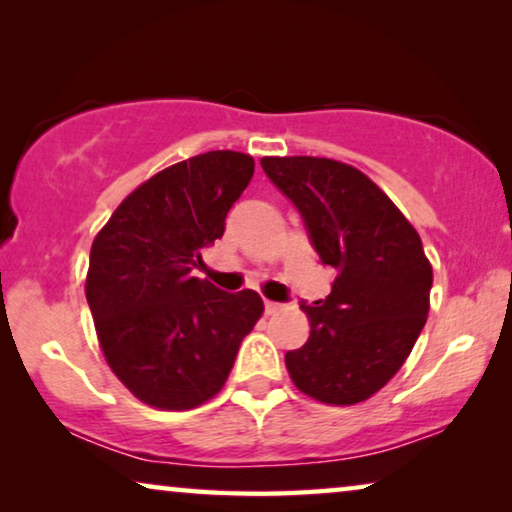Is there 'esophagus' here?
<instances>
[{
    "label": "esophagus",
    "instance_id": "34e87169",
    "mask_svg": "<svg viewBox=\"0 0 512 512\" xmlns=\"http://www.w3.org/2000/svg\"><path fill=\"white\" fill-rule=\"evenodd\" d=\"M278 311H280V304H276V301H269V299L264 301V313L266 315H273V313H278Z\"/></svg>",
    "mask_w": 512,
    "mask_h": 512
}]
</instances>
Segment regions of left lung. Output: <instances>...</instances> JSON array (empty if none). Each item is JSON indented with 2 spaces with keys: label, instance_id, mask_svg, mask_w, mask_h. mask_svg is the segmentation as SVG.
<instances>
[{
  "label": "left lung",
  "instance_id": "left-lung-1",
  "mask_svg": "<svg viewBox=\"0 0 512 512\" xmlns=\"http://www.w3.org/2000/svg\"><path fill=\"white\" fill-rule=\"evenodd\" d=\"M262 169L297 206L320 262L336 269L327 299L301 301L311 336L285 355L292 383L331 406L369 399L427 322L434 273L420 234L350 164L297 155L262 157Z\"/></svg>",
  "mask_w": 512,
  "mask_h": 512
}]
</instances>
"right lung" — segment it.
I'll return each mask as SVG.
<instances>
[{
    "instance_id": "obj_1",
    "label": "right lung",
    "mask_w": 512,
    "mask_h": 512,
    "mask_svg": "<svg viewBox=\"0 0 512 512\" xmlns=\"http://www.w3.org/2000/svg\"><path fill=\"white\" fill-rule=\"evenodd\" d=\"M253 174V157L236 150L171 164L136 187L92 243L85 297L99 345L148 406L190 410L215 397L264 311L253 290L229 294L192 276Z\"/></svg>"
}]
</instances>
